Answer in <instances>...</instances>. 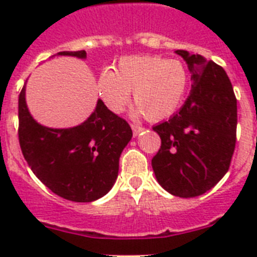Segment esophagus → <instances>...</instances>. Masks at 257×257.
Instances as JSON below:
<instances>
[{
	"label": "esophagus",
	"instance_id": "1",
	"mask_svg": "<svg viewBox=\"0 0 257 257\" xmlns=\"http://www.w3.org/2000/svg\"><path fill=\"white\" fill-rule=\"evenodd\" d=\"M132 131H133V136H139L143 131H144V128L143 126H140V125H135L132 124Z\"/></svg>",
	"mask_w": 257,
	"mask_h": 257
}]
</instances>
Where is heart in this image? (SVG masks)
<instances>
[{
	"label": "heart",
	"instance_id": "b5f03b06",
	"mask_svg": "<svg viewBox=\"0 0 257 257\" xmlns=\"http://www.w3.org/2000/svg\"><path fill=\"white\" fill-rule=\"evenodd\" d=\"M188 70L179 60L157 56H126L118 61L116 73L104 70L97 89L106 108L121 113L128 104L131 90L136 102L135 113L157 122L171 117L188 89Z\"/></svg>",
	"mask_w": 257,
	"mask_h": 257
}]
</instances>
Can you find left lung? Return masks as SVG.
Listing matches in <instances>:
<instances>
[{"label":"left lung","mask_w":257,"mask_h":257,"mask_svg":"<svg viewBox=\"0 0 257 257\" xmlns=\"http://www.w3.org/2000/svg\"><path fill=\"white\" fill-rule=\"evenodd\" d=\"M191 73V93L177 113L153 126L161 148L152 159L157 181L179 197L212 189L228 172L236 144L237 102L225 70L200 54L176 50Z\"/></svg>","instance_id":"8db88e82"}]
</instances>
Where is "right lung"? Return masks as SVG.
<instances>
[{
  "instance_id": "add662e5",
  "label": "right lung",
  "mask_w": 257,
  "mask_h": 257,
  "mask_svg": "<svg viewBox=\"0 0 257 257\" xmlns=\"http://www.w3.org/2000/svg\"><path fill=\"white\" fill-rule=\"evenodd\" d=\"M85 60V50L60 52ZM25 86L18 97V139L33 173L56 195L76 203L101 199L116 183L121 152L132 129L97 100L92 114L72 128H49L34 120L26 105Z\"/></svg>"
}]
</instances>
